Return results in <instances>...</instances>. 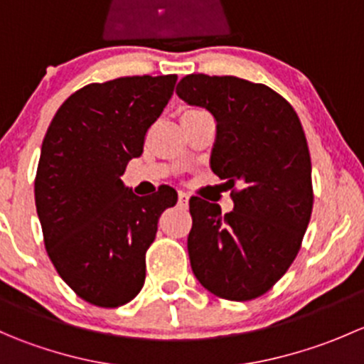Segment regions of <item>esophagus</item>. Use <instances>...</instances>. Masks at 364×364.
Masks as SVG:
<instances>
[{"label": "esophagus", "instance_id": "34e87169", "mask_svg": "<svg viewBox=\"0 0 364 364\" xmlns=\"http://www.w3.org/2000/svg\"><path fill=\"white\" fill-rule=\"evenodd\" d=\"M178 199H179V204H183V205H186L188 204V193H185V192H179L178 193Z\"/></svg>", "mask_w": 364, "mask_h": 364}]
</instances>
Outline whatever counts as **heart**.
Listing matches in <instances>:
<instances>
[{"label": "heart", "instance_id": "1", "mask_svg": "<svg viewBox=\"0 0 364 364\" xmlns=\"http://www.w3.org/2000/svg\"><path fill=\"white\" fill-rule=\"evenodd\" d=\"M186 111H196V109H186Z\"/></svg>", "mask_w": 364, "mask_h": 364}]
</instances>
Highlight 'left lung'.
Returning a JSON list of instances; mask_svg holds the SVG:
<instances>
[{"label":"left lung","mask_w":364,"mask_h":364,"mask_svg":"<svg viewBox=\"0 0 364 364\" xmlns=\"http://www.w3.org/2000/svg\"><path fill=\"white\" fill-rule=\"evenodd\" d=\"M176 93L215 116L211 171L234 200L222 215L220 205L190 199L193 274L222 299H257L294 262L314 208L301 121L282 95L240 77L190 73Z\"/></svg>","instance_id":"left-lung-1"}]
</instances>
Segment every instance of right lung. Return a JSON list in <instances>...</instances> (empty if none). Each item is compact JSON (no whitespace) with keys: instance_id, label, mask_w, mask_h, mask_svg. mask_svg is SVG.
I'll use <instances>...</instances> for the list:
<instances>
[{"instance_id":"1","label":"right lung","mask_w":364,"mask_h":364,"mask_svg":"<svg viewBox=\"0 0 364 364\" xmlns=\"http://www.w3.org/2000/svg\"><path fill=\"white\" fill-rule=\"evenodd\" d=\"M176 75L119 77L70 95L50 121L35 176L47 255L80 299L102 308L141 292L159 218L178 203L164 185L151 197L124 188L128 161L172 97Z\"/></svg>"}]
</instances>
